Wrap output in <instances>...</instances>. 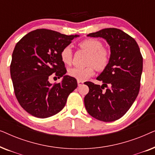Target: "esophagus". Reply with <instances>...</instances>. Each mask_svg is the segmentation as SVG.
Returning <instances> with one entry per match:
<instances>
[{"label": "esophagus", "mask_w": 155, "mask_h": 155, "mask_svg": "<svg viewBox=\"0 0 155 155\" xmlns=\"http://www.w3.org/2000/svg\"><path fill=\"white\" fill-rule=\"evenodd\" d=\"M83 83H84L83 81H82V80H78V86H79V87L82 85V84H83Z\"/></svg>", "instance_id": "34e87169"}]
</instances>
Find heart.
Listing matches in <instances>:
<instances>
[{"mask_svg":"<svg viewBox=\"0 0 155 155\" xmlns=\"http://www.w3.org/2000/svg\"><path fill=\"white\" fill-rule=\"evenodd\" d=\"M79 46L90 54L89 56L88 66L73 67L68 69V73L71 77L79 80H84L94 74V68L98 71H103L109 65L110 61V53L103 48L100 41L95 39H87L81 41ZM61 58L65 64L70 65L73 59V51L70 46L64 47L61 52Z\"/></svg>","mask_w":155,"mask_h":155,"instance_id":"heart-1","label":"heart"}]
</instances>
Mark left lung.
<instances>
[{
  "label": "left lung",
  "mask_w": 155,
  "mask_h": 155,
  "mask_svg": "<svg viewBox=\"0 0 155 155\" xmlns=\"http://www.w3.org/2000/svg\"><path fill=\"white\" fill-rule=\"evenodd\" d=\"M87 36L104 39L110 46L111 58L97 78L102 85L86 82L90 90L84 97V106L96 119L114 121L128 111L138 95L143 56L135 40L119 29L106 28Z\"/></svg>",
  "instance_id": "left-lung-1"
}]
</instances>
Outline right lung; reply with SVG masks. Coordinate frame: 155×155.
<instances>
[{
	"mask_svg": "<svg viewBox=\"0 0 155 155\" xmlns=\"http://www.w3.org/2000/svg\"><path fill=\"white\" fill-rule=\"evenodd\" d=\"M78 35H65L46 29L24 36L14 48L10 75L14 92L21 107L35 117L45 118L58 114L67 98L78 87L77 80L65 75L61 52ZM63 77L60 84H51L53 73Z\"/></svg>",
	"mask_w": 155,
	"mask_h": 155,
	"instance_id": "right-lung-1",
	"label": "right lung"
}]
</instances>
